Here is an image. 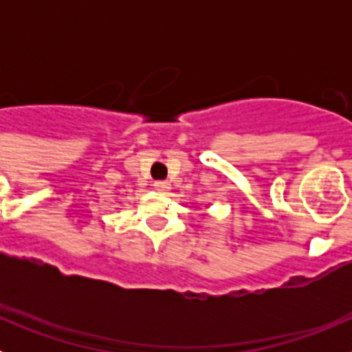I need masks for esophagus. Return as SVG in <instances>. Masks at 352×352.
Segmentation results:
<instances>
[{
	"instance_id": "1",
	"label": "esophagus",
	"mask_w": 352,
	"mask_h": 352,
	"mask_svg": "<svg viewBox=\"0 0 352 352\" xmlns=\"http://www.w3.org/2000/svg\"><path fill=\"white\" fill-rule=\"evenodd\" d=\"M153 186H155V190L162 192V194H166V192L170 190V183L164 182V179H160V182H155Z\"/></svg>"
}]
</instances>
